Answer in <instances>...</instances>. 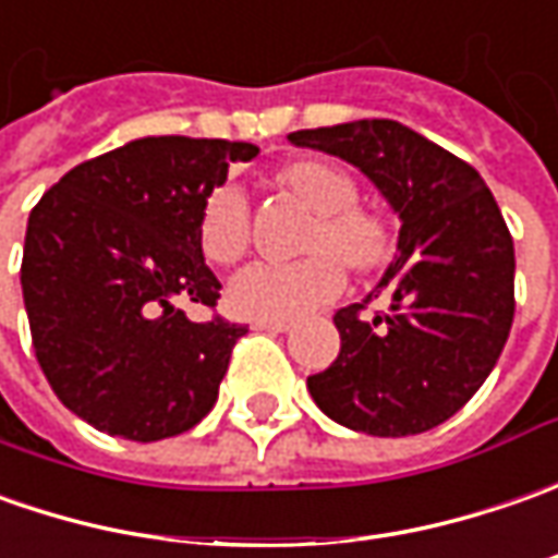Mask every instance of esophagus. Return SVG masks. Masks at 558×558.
Segmentation results:
<instances>
[{
	"label": "esophagus",
	"mask_w": 558,
	"mask_h": 558,
	"mask_svg": "<svg viewBox=\"0 0 558 558\" xmlns=\"http://www.w3.org/2000/svg\"><path fill=\"white\" fill-rule=\"evenodd\" d=\"M253 327L256 330H268V333H287L293 327V320H268V317H262V320H253Z\"/></svg>",
	"instance_id": "obj_1"
}]
</instances>
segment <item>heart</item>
<instances>
[{"label": "heart", "instance_id": "heart-1", "mask_svg": "<svg viewBox=\"0 0 558 558\" xmlns=\"http://www.w3.org/2000/svg\"><path fill=\"white\" fill-rule=\"evenodd\" d=\"M280 184L315 209L305 231L308 256L293 262H250L228 283V302L243 317L293 320L339 296L345 265L371 271L392 250V228L357 201L355 179L327 160H299L280 172ZM197 238L206 259H241L253 238L250 197L238 182L216 184L201 206Z\"/></svg>", "mask_w": 558, "mask_h": 558}]
</instances>
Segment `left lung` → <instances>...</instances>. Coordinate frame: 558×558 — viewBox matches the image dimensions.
Masks as SVG:
<instances>
[{
	"label": "left lung",
	"mask_w": 558,
	"mask_h": 558,
	"mask_svg": "<svg viewBox=\"0 0 558 558\" xmlns=\"http://www.w3.org/2000/svg\"><path fill=\"white\" fill-rule=\"evenodd\" d=\"M290 142L355 163L401 216L379 280L389 312L339 308V355L308 376V392L355 433L435 429L478 392L512 327L515 250L500 206L466 160L395 120L302 129Z\"/></svg>",
	"instance_id": "left-lung-1"
}]
</instances>
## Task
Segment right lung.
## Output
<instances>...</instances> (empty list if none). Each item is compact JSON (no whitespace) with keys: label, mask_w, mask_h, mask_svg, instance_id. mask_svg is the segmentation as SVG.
<instances>
[{"label":"right lung","mask_w":558,"mask_h":558,"mask_svg":"<svg viewBox=\"0 0 558 558\" xmlns=\"http://www.w3.org/2000/svg\"><path fill=\"white\" fill-rule=\"evenodd\" d=\"M256 154L225 138H138L73 166L33 206L21 262L33 352L98 433L160 441L213 411L246 327L191 320L179 302L216 308L201 206Z\"/></svg>","instance_id":"add662e5"}]
</instances>
